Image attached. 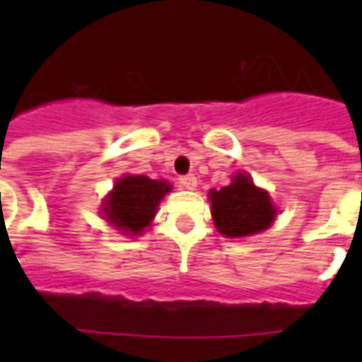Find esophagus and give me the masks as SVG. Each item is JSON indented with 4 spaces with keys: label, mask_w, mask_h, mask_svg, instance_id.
<instances>
[{
    "label": "esophagus",
    "mask_w": 362,
    "mask_h": 362,
    "mask_svg": "<svg viewBox=\"0 0 362 362\" xmlns=\"http://www.w3.org/2000/svg\"><path fill=\"white\" fill-rule=\"evenodd\" d=\"M180 184L182 187H186V189H195V187H197V178L193 175H186L180 178Z\"/></svg>",
    "instance_id": "34e87169"
}]
</instances>
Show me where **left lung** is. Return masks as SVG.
I'll return each instance as SVG.
<instances>
[{
  "instance_id": "8db88e82",
  "label": "left lung",
  "mask_w": 362,
  "mask_h": 362,
  "mask_svg": "<svg viewBox=\"0 0 362 362\" xmlns=\"http://www.w3.org/2000/svg\"><path fill=\"white\" fill-rule=\"evenodd\" d=\"M216 229L227 238L252 237L272 226L276 206L269 192L253 184L247 173H237L229 186L210 189Z\"/></svg>"
}]
</instances>
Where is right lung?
Listing matches in <instances>:
<instances>
[{
    "label": "right lung",
    "mask_w": 362,
    "mask_h": 362,
    "mask_svg": "<svg viewBox=\"0 0 362 362\" xmlns=\"http://www.w3.org/2000/svg\"><path fill=\"white\" fill-rule=\"evenodd\" d=\"M170 192L167 180H152L142 175H124L105 197L103 216L124 235H141L158 212L161 199Z\"/></svg>",
    "instance_id": "right-lung-1"
}]
</instances>
